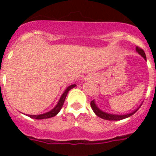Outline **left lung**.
<instances>
[{
  "mask_svg": "<svg viewBox=\"0 0 156 156\" xmlns=\"http://www.w3.org/2000/svg\"><path fill=\"white\" fill-rule=\"evenodd\" d=\"M136 51L140 54L141 56H143V58L145 59V60H147L145 52H144V51H143L142 48L137 47L136 48ZM90 107H91V108H92V110L94 111V112H95V113L99 116V117H100V118L104 119V120H108V121H120V120H123V119H126L127 118V117H129V116H131L132 115H133V114L135 113L136 112L138 111V108L141 107V105L138 107V108L135 109L134 111L128 114H125V115H116V114L107 113V112L102 111V110H100V109L98 108L97 105L95 104V100H92V101L90 102Z\"/></svg>",
  "mask_w": 156,
  "mask_h": 156,
  "instance_id": "obj_1",
  "label": "left lung"
}]
</instances>
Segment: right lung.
Listing matches in <instances>:
<instances>
[{"mask_svg":"<svg viewBox=\"0 0 156 156\" xmlns=\"http://www.w3.org/2000/svg\"><path fill=\"white\" fill-rule=\"evenodd\" d=\"M76 85L75 84H73V85L69 86L68 87L66 88V90L64 91V93L61 95L60 100H59L58 103L56 104V106L54 107V108H52L51 111L48 112H45L44 114H40V115H28V116H30V118L33 119H36V120H41V119H47L50 118V117H52V116H55L56 114L58 113L59 112L61 111V108L63 106L64 102L66 100V95L68 94L69 90H70L72 88L75 87Z\"/></svg>","mask_w":156,"mask_h":156,"instance_id":"right-lung-1","label":"right lung"}]
</instances>
